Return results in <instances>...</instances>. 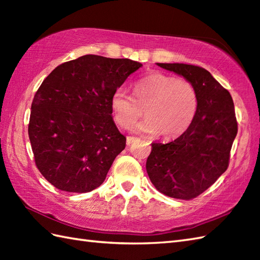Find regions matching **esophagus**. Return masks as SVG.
<instances>
[{
    "instance_id": "obj_1",
    "label": "esophagus",
    "mask_w": 260,
    "mask_h": 260,
    "mask_svg": "<svg viewBox=\"0 0 260 260\" xmlns=\"http://www.w3.org/2000/svg\"><path fill=\"white\" fill-rule=\"evenodd\" d=\"M136 140H137V139H136V137H134V136H127V139H126V144H127V145L133 144V143H134Z\"/></svg>"
}]
</instances>
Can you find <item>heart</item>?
<instances>
[{
	"label": "heart",
	"mask_w": 260,
	"mask_h": 260,
	"mask_svg": "<svg viewBox=\"0 0 260 260\" xmlns=\"http://www.w3.org/2000/svg\"><path fill=\"white\" fill-rule=\"evenodd\" d=\"M133 97L123 88H117L110 98L114 119L120 127L135 125L136 133L158 134L164 139H175L189 128L198 112V92L190 81L162 73H152L136 80L132 86Z\"/></svg>",
	"instance_id": "1"
}]
</instances>
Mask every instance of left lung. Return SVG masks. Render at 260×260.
<instances>
[{"instance_id":"obj_1","label":"left lung","mask_w":260,"mask_h":260,"mask_svg":"<svg viewBox=\"0 0 260 260\" xmlns=\"http://www.w3.org/2000/svg\"><path fill=\"white\" fill-rule=\"evenodd\" d=\"M194 86L198 112L178 139L152 143L146 161L150 180L163 194L190 200L211 186L228 168L237 135L234 101L230 92L208 70L185 63H156Z\"/></svg>"}]
</instances>
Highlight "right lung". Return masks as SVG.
<instances>
[{
	"label": "right lung",
	"instance_id": "1",
	"mask_svg": "<svg viewBox=\"0 0 260 260\" xmlns=\"http://www.w3.org/2000/svg\"><path fill=\"white\" fill-rule=\"evenodd\" d=\"M142 66L86 54L58 66L39 87L27 132L37 168L57 189L85 193L106 179L126 145L110 98Z\"/></svg>",
	"mask_w": 260,
	"mask_h": 260
}]
</instances>
